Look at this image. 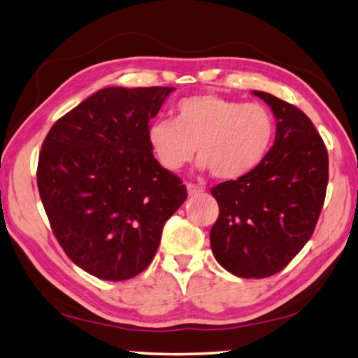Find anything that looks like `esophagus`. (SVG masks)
Returning <instances> with one entry per match:
<instances>
[{
    "label": "esophagus",
    "mask_w": 358,
    "mask_h": 358,
    "mask_svg": "<svg viewBox=\"0 0 358 358\" xmlns=\"http://www.w3.org/2000/svg\"><path fill=\"white\" fill-rule=\"evenodd\" d=\"M186 189H187V194H189V196H197V194L203 192L202 186H197V185H192V183H187Z\"/></svg>",
    "instance_id": "esophagus-1"
}]
</instances>
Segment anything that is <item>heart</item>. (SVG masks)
<instances>
[{
    "label": "heart",
    "instance_id": "heart-1",
    "mask_svg": "<svg viewBox=\"0 0 358 358\" xmlns=\"http://www.w3.org/2000/svg\"><path fill=\"white\" fill-rule=\"evenodd\" d=\"M276 120L268 107L213 93L178 101L175 120L157 118L147 129L150 150L162 167L180 171L197 148L199 169L217 180L245 177L273 147Z\"/></svg>",
    "mask_w": 358,
    "mask_h": 358
}]
</instances>
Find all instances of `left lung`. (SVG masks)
<instances>
[{
  "label": "left lung",
  "instance_id": "left-lung-1",
  "mask_svg": "<svg viewBox=\"0 0 358 358\" xmlns=\"http://www.w3.org/2000/svg\"><path fill=\"white\" fill-rule=\"evenodd\" d=\"M252 94L275 115V143L257 169L211 189L220 216L210 243L222 268L259 280L281 271L311 238L325 201L329 153L300 108L270 93Z\"/></svg>",
  "mask_w": 358,
  "mask_h": 358
}]
</instances>
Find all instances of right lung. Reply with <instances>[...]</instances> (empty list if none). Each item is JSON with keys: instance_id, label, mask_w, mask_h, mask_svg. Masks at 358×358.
<instances>
[{"instance_id": "1", "label": "right lung", "mask_w": 358, "mask_h": 358, "mask_svg": "<svg viewBox=\"0 0 358 358\" xmlns=\"http://www.w3.org/2000/svg\"><path fill=\"white\" fill-rule=\"evenodd\" d=\"M175 88L108 87L59 118L42 143L38 187L58 243L106 281L137 276L153 260L186 186L161 167L147 129Z\"/></svg>"}]
</instances>
